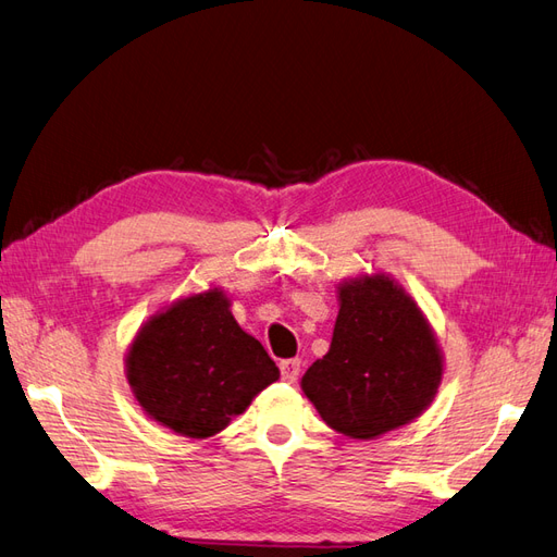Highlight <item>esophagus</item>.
<instances>
[{"label":"esophagus","instance_id":"34e87169","mask_svg":"<svg viewBox=\"0 0 557 557\" xmlns=\"http://www.w3.org/2000/svg\"><path fill=\"white\" fill-rule=\"evenodd\" d=\"M280 372H282V381L296 383L298 374H301V362H298L296 358L294 360H282L280 362Z\"/></svg>","mask_w":557,"mask_h":557}]
</instances>
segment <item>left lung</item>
<instances>
[{
	"label": "left lung",
	"instance_id": "obj_1",
	"mask_svg": "<svg viewBox=\"0 0 557 557\" xmlns=\"http://www.w3.org/2000/svg\"><path fill=\"white\" fill-rule=\"evenodd\" d=\"M336 298L332 346L308 367L301 388L336 433L374 440L431 407L445 355L414 296L391 275L341 280Z\"/></svg>",
	"mask_w": 557,
	"mask_h": 557
}]
</instances>
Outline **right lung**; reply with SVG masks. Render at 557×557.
<instances>
[{
  "instance_id": "1",
  "label": "right lung",
  "mask_w": 557,
  "mask_h": 557,
  "mask_svg": "<svg viewBox=\"0 0 557 557\" xmlns=\"http://www.w3.org/2000/svg\"><path fill=\"white\" fill-rule=\"evenodd\" d=\"M216 284L176 298L140 324L124 374L143 414L183 437L207 440L280 379L270 355L231 312Z\"/></svg>"
}]
</instances>
